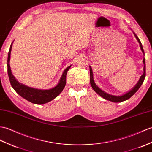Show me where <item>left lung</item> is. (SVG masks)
<instances>
[{"label":"left lung","instance_id":"8db88e82","mask_svg":"<svg viewBox=\"0 0 152 152\" xmlns=\"http://www.w3.org/2000/svg\"><path fill=\"white\" fill-rule=\"evenodd\" d=\"M134 34H135V37L137 38V39L138 40L139 43L140 44V46L141 50H142L143 54H144V52L143 48H142V44H141L140 41L139 40V39L138 38V37L136 36V34L135 33H134ZM143 63H144V64L143 75L141 76L139 81L138 82V83H137L136 86L134 87L131 91H129L128 93H126L124 95H122V96H113V95L109 94H107L106 93H105L104 91L101 90L100 88L98 87L96 84H95V83L94 82L93 76L92 69H91V67L90 66V67H89L90 68V82H91V86H92V88L94 89V91H95V92H96V93H98V94L100 95V96H101L102 98H104V99H105V100H107L113 102H123V101H125L126 100H128L129 98H131L133 96V95L135 94L137 91H138V89H139L140 87L141 86V85L142 84L144 80V78H145V76H146V65H145V59H144V58L143 59Z\"/></svg>","mask_w":152,"mask_h":152}]
</instances>
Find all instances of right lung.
Here are the masks:
<instances>
[{
	"mask_svg": "<svg viewBox=\"0 0 152 152\" xmlns=\"http://www.w3.org/2000/svg\"><path fill=\"white\" fill-rule=\"evenodd\" d=\"M12 47V43L10 45V50L8 52V74L10 79V83L12 87L13 88L17 93H18L20 96H22L24 99L29 101L33 104H43L54 99L58 95L61 93L63 89H64L66 84V72L69 70L70 66L66 68L59 81V83L55 87L48 90H41L36 89L34 88H31L20 84L17 82L11 72V69L10 66V53Z\"/></svg>",
	"mask_w": 152,
	"mask_h": 152,
	"instance_id": "1",
	"label": "right lung"
}]
</instances>
